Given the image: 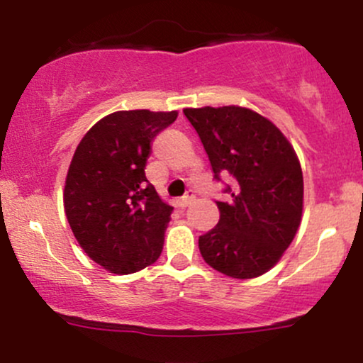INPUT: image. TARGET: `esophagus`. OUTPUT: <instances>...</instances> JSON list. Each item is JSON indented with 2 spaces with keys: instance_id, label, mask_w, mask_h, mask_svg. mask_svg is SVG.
I'll use <instances>...</instances> for the list:
<instances>
[{
  "instance_id": "34e87169",
  "label": "esophagus",
  "mask_w": 363,
  "mask_h": 363,
  "mask_svg": "<svg viewBox=\"0 0 363 363\" xmlns=\"http://www.w3.org/2000/svg\"><path fill=\"white\" fill-rule=\"evenodd\" d=\"M194 199H196V194L194 193H187L184 198L181 199V206H184V208L191 206L194 203Z\"/></svg>"
}]
</instances>
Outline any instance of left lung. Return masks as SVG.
<instances>
[{"mask_svg":"<svg viewBox=\"0 0 363 363\" xmlns=\"http://www.w3.org/2000/svg\"><path fill=\"white\" fill-rule=\"evenodd\" d=\"M216 181L230 177L228 201H216L220 220L199 237L211 268L247 280L272 269L302 218L303 177L289 140L272 121L245 107L184 109Z\"/></svg>","mask_w":363,"mask_h":363,"instance_id":"8db88e82","label":"left lung"}]
</instances>
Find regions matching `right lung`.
Segmentation results:
<instances>
[{
	"label": "right lung",
	"mask_w": 363,
	"mask_h": 363,
	"mask_svg": "<svg viewBox=\"0 0 363 363\" xmlns=\"http://www.w3.org/2000/svg\"><path fill=\"white\" fill-rule=\"evenodd\" d=\"M177 112L119 111L89 129L65 184V211L91 261L116 274L153 264L164 249L172 206L145 176L152 141Z\"/></svg>",
	"instance_id": "right-lung-1"
}]
</instances>
